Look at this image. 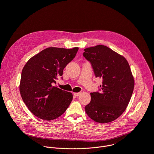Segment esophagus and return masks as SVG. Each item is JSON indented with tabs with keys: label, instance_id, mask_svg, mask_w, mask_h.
<instances>
[{
	"label": "esophagus",
	"instance_id": "1",
	"mask_svg": "<svg viewBox=\"0 0 154 154\" xmlns=\"http://www.w3.org/2000/svg\"><path fill=\"white\" fill-rule=\"evenodd\" d=\"M81 94V93H74V94L75 96H80Z\"/></svg>",
	"mask_w": 154,
	"mask_h": 154
}]
</instances>
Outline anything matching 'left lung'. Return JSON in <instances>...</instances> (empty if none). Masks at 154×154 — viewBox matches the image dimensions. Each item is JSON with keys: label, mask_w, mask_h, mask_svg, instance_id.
<instances>
[{"label": "left lung", "mask_w": 154, "mask_h": 154, "mask_svg": "<svg viewBox=\"0 0 154 154\" xmlns=\"http://www.w3.org/2000/svg\"><path fill=\"white\" fill-rule=\"evenodd\" d=\"M96 77L102 78L99 91L91 93L85 112L99 123L112 122L125 111L134 88V79L126 59L109 48L97 45L84 49Z\"/></svg>", "instance_id": "obj_1"}]
</instances>
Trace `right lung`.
Listing matches in <instances>:
<instances>
[{"mask_svg":"<svg viewBox=\"0 0 154 154\" xmlns=\"http://www.w3.org/2000/svg\"><path fill=\"white\" fill-rule=\"evenodd\" d=\"M78 50V48H49L32 57L24 66L19 91L24 102L35 116L53 120L62 115L69 106L72 93L53 85L62 76L64 68L74 58Z\"/></svg>","mask_w":154,"mask_h":154,"instance_id":"right-lung-1","label":"right lung"}]
</instances>
